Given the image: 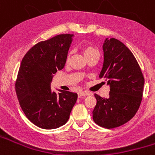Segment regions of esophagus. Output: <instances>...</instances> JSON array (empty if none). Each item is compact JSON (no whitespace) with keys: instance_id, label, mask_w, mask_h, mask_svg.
I'll list each match as a JSON object with an SVG mask.
<instances>
[{"instance_id":"esophagus-1","label":"esophagus","mask_w":155,"mask_h":155,"mask_svg":"<svg viewBox=\"0 0 155 155\" xmlns=\"http://www.w3.org/2000/svg\"><path fill=\"white\" fill-rule=\"evenodd\" d=\"M90 94H91V93L87 92V91H79L78 93V95L79 98L82 96H86V95H90Z\"/></svg>"}]
</instances>
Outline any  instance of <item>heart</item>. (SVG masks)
Wrapping results in <instances>:
<instances>
[{"label": "heart", "instance_id": "heart-1", "mask_svg": "<svg viewBox=\"0 0 155 155\" xmlns=\"http://www.w3.org/2000/svg\"><path fill=\"white\" fill-rule=\"evenodd\" d=\"M82 53L84 54V57L86 59L88 58L89 57L93 55H98V51L96 48L94 46H91V45H84L81 48ZM70 57H71V53H69L68 54V57H67V60L69 61Z\"/></svg>", "mask_w": 155, "mask_h": 155}]
</instances>
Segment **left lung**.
<instances>
[{"label": "left lung", "instance_id": "left-lung-1", "mask_svg": "<svg viewBox=\"0 0 155 155\" xmlns=\"http://www.w3.org/2000/svg\"><path fill=\"white\" fill-rule=\"evenodd\" d=\"M103 53L99 78L107 81L110 91L107 98L94 94L97 103L92 117L100 127L113 129L135 116L141 103L144 78L132 52L120 40L105 39Z\"/></svg>", "mask_w": 155, "mask_h": 155}]
</instances>
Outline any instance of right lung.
Instances as JSON below:
<instances>
[{
    "instance_id": "right-lung-1",
    "label": "right lung",
    "mask_w": 155,
    "mask_h": 155,
    "mask_svg": "<svg viewBox=\"0 0 155 155\" xmlns=\"http://www.w3.org/2000/svg\"><path fill=\"white\" fill-rule=\"evenodd\" d=\"M71 34H61L34 45L24 56L15 81V91L27 118L42 129H55L68 122L77 93L52 91L53 74L65 65Z\"/></svg>"
}]
</instances>
